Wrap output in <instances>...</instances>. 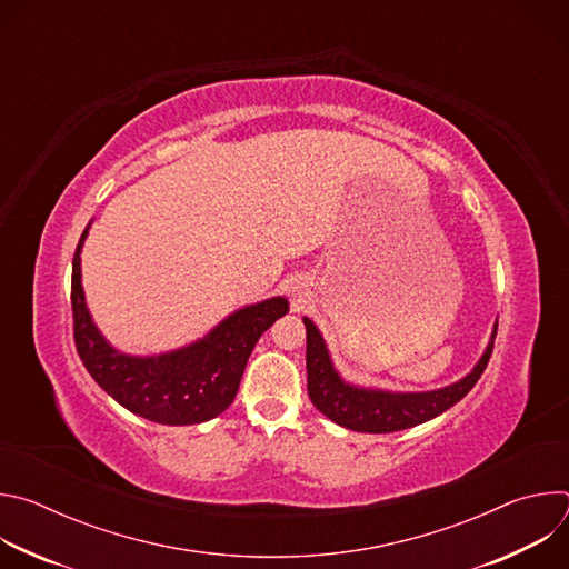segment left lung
<instances>
[{
    "instance_id": "1",
    "label": "left lung",
    "mask_w": 569,
    "mask_h": 569,
    "mask_svg": "<svg viewBox=\"0 0 569 569\" xmlns=\"http://www.w3.org/2000/svg\"><path fill=\"white\" fill-rule=\"evenodd\" d=\"M306 323V373L308 396L315 408L342 428L356 432L385 435L426 423L455 402H459L479 380L493 353V340L486 347L477 367L455 385L423 393H391L376 389H358L347 385L331 365L327 345H323L315 323L303 317Z\"/></svg>"
}]
</instances>
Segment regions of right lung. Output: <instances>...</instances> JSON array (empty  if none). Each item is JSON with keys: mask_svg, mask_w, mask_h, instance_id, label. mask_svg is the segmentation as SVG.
I'll list each match as a JSON object with an SVG mask.
<instances>
[{"mask_svg": "<svg viewBox=\"0 0 569 569\" xmlns=\"http://www.w3.org/2000/svg\"><path fill=\"white\" fill-rule=\"evenodd\" d=\"M90 224L78 240L71 268L73 342L90 376L126 410L164 426L202 423L224 412L246 371L248 358L272 323L288 312V301L274 297L248 306L204 340L154 358H132L114 351L97 331L80 283V248Z\"/></svg>", "mask_w": 569, "mask_h": 569, "instance_id": "obj_1", "label": "right lung"}]
</instances>
